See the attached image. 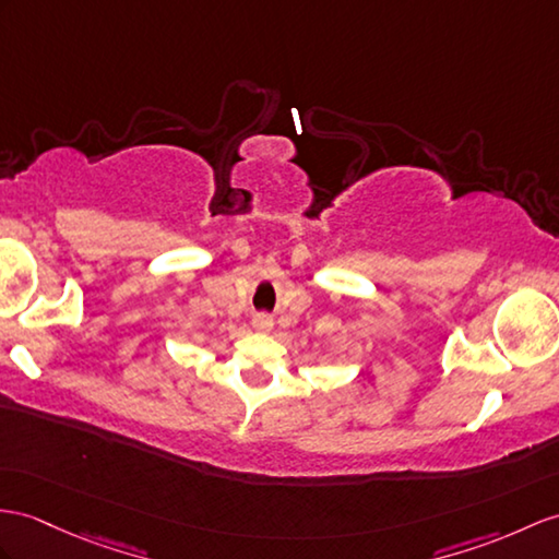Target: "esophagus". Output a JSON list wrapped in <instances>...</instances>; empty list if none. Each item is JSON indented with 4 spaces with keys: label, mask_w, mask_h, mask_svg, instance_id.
Instances as JSON below:
<instances>
[{
    "label": "esophagus",
    "mask_w": 559,
    "mask_h": 559,
    "mask_svg": "<svg viewBox=\"0 0 559 559\" xmlns=\"http://www.w3.org/2000/svg\"><path fill=\"white\" fill-rule=\"evenodd\" d=\"M253 330L255 332H270L272 330V326H275V322H272V318L270 316H265V312H258V316H253Z\"/></svg>",
    "instance_id": "1"
}]
</instances>
